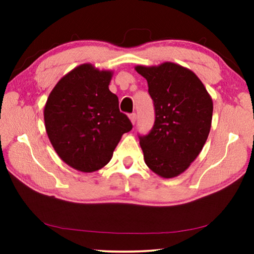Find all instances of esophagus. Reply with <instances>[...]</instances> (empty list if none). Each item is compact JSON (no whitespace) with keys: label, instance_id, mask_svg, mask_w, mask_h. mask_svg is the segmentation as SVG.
<instances>
[{"label":"esophagus","instance_id":"obj_1","mask_svg":"<svg viewBox=\"0 0 254 254\" xmlns=\"http://www.w3.org/2000/svg\"><path fill=\"white\" fill-rule=\"evenodd\" d=\"M129 119L131 121V124L135 125V121H136V114H135V113L129 114Z\"/></svg>","mask_w":254,"mask_h":254}]
</instances>
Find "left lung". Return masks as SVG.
I'll return each mask as SVG.
<instances>
[{
	"label": "left lung",
	"instance_id": "8db88e82",
	"mask_svg": "<svg viewBox=\"0 0 254 254\" xmlns=\"http://www.w3.org/2000/svg\"><path fill=\"white\" fill-rule=\"evenodd\" d=\"M135 70L147 79L156 114L150 133L140 136L144 162L162 178H175L189 169L206 143L213 100L200 78L180 64L163 62L136 65Z\"/></svg>",
	"mask_w": 254,
	"mask_h": 254
}]
</instances>
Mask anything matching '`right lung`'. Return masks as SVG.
Masks as SVG:
<instances>
[{"label": "right lung", "instance_id": "add662e5", "mask_svg": "<svg viewBox=\"0 0 254 254\" xmlns=\"http://www.w3.org/2000/svg\"><path fill=\"white\" fill-rule=\"evenodd\" d=\"M112 76V70L79 64L57 83L45 105V128L54 150L81 172L104 168L121 136L133 128L110 91Z\"/></svg>", "mask_w": 254, "mask_h": 254}]
</instances>
